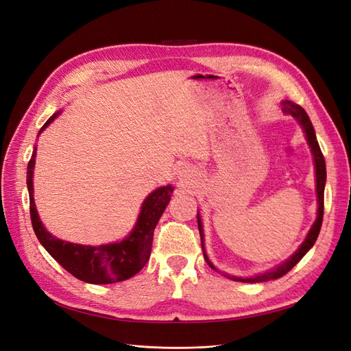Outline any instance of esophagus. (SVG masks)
<instances>
[{
    "mask_svg": "<svg viewBox=\"0 0 351 351\" xmlns=\"http://www.w3.org/2000/svg\"><path fill=\"white\" fill-rule=\"evenodd\" d=\"M177 176L182 177V178H190L193 176V171L189 167H180L178 171H177Z\"/></svg>",
    "mask_w": 351,
    "mask_h": 351,
    "instance_id": "esophagus-1",
    "label": "esophagus"
}]
</instances>
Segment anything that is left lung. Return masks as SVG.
<instances>
[{"instance_id":"8db88e82","label":"left lung","mask_w":351,"mask_h":351,"mask_svg":"<svg viewBox=\"0 0 351 351\" xmlns=\"http://www.w3.org/2000/svg\"><path fill=\"white\" fill-rule=\"evenodd\" d=\"M281 110L284 114L291 115L293 119L300 124V127L304 132L307 145H309L312 155H313V162H315V174H316V196H317V214H316V219L313 222V226L311 227L309 232L304 239V241L300 244V247L297 249L291 256L287 259L285 262L280 263L278 267H275L269 271L261 272L258 275H253V277H234V275H228L221 272L218 268L214 267L208 258V254L205 252V241H204V226H202V218L197 210V227H199V232H200V241H202V250H204V256L205 261L208 262L209 267L212 269H215L217 272H221L224 277L232 280V281H240V282H265V281H271V280H277L281 278L282 275H285L291 268H294L297 262H299L304 254L312 249V246L315 244L317 236H319L321 231V226H322V218H324V190H325V183H326V165H325V158L321 152L319 143L316 141V134H315V129L312 125V121L309 119V115L306 114V111L291 101H281Z\"/></svg>"}]
</instances>
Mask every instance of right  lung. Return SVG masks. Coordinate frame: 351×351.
<instances>
[{
  "mask_svg": "<svg viewBox=\"0 0 351 351\" xmlns=\"http://www.w3.org/2000/svg\"><path fill=\"white\" fill-rule=\"evenodd\" d=\"M60 111L49 117L38 136L58 117ZM36 146L27 164V190L30 200V219L35 234L45 250L73 277L89 284H112L132 278L149 261L154 230L171 200L174 187L171 184L158 187L143 200L141 214L130 234L121 241L84 246L64 241L52 236L42 224L34 199V168Z\"/></svg>",
  "mask_w": 351,
  "mask_h": 351,
  "instance_id": "1",
  "label": "right lung"
}]
</instances>
